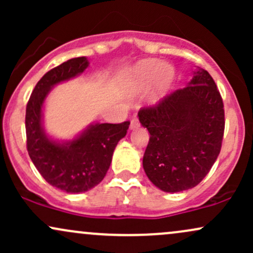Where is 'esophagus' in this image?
<instances>
[{
    "instance_id": "1",
    "label": "esophagus",
    "mask_w": 253,
    "mask_h": 253,
    "mask_svg": "<svg viewBox=\"0 0 253 253\" xmlns=\"http://www.w3.org/2000/svg\"><path fill=\"white\" fill-rule=\"evenodd\" d=\"M139 120L136 118L132 119V121H130V129H134V128H138L139 127Z\"/></svg>"
}]
</instances>
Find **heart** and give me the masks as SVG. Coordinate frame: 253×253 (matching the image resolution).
Returning a JSON list of instances; mask_svg holds the SVG:
<instances>
[{
  "mask_svg": "<svg viewBox=\"0 0 253 253\" xmlns=\"http://www.w3.org/2000/svg\"><path fill=\"white\" fill-rule=\"evenodd\" d=\"M175 71L168 64H162L156 59L139 62L129 74V86L133 92L146 89L155 81L156 94L161 95L172 82Z\"/></svg>",
  "mask_w": 253,
  "mask_h": 253,
  "instance_id": "1",
  "label": "heart"
}]
</instances>
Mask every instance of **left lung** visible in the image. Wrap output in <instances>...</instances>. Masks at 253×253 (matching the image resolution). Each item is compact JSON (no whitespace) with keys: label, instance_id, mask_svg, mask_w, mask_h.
<instances>
[{"label":"left lung","instance_id":"1","mask_svg":"<svg viewBox=\"0 0 253 253\" xmlns=\"http://www.w3.org/2000/svg\"><path fill=\"white\" fill-rule=\"evenodd\" d=\"M138 117L150 133L143 158L150 181L167 193L199 184L219 156L225 129L222 98L211 75L197 69L185 88Z\"/></svg>","mask_w":253,"mask_h":253}]
</instances>
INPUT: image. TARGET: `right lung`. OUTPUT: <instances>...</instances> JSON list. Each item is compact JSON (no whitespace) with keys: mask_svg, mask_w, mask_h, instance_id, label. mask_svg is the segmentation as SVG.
I'll return each instance as SVG.
<instances>
[{"mask_svg":"<svg viewBox=\"0 0 253 253\" xmlns=\"http://www.w3.org/2000/svg\"><path fill=\"white\" fill-rule=\"evenodd\" d=\"M85 57L69 59L46 72L37 83L26 107L27 151L45 181L66 193H84L106 176L113 152L126 135L129 121L92 124L70 141L53 140L42 127V106L54 85L81 75L88 68Z\"/></svg>","mask_w":253,"mask_h":253,"instance_id":"obj_1","label":"right lung"}]
</instances>
